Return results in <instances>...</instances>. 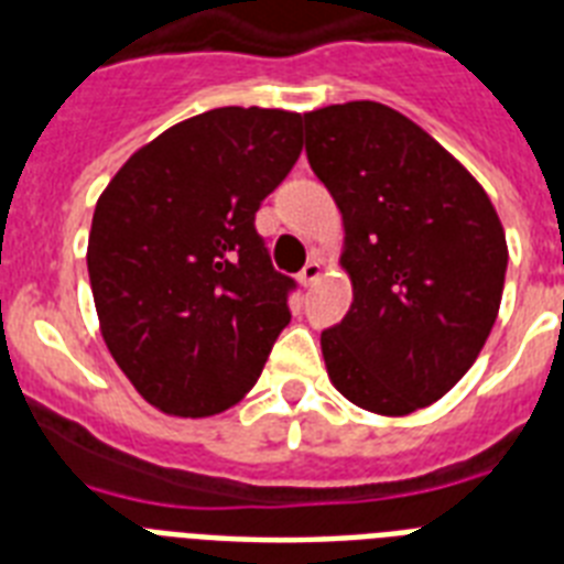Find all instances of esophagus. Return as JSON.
Here are the masks:
<instances>
[{"label":"esophagus","instance_id":"34e87169","mask_svg":"<svg viewBox=\"0 0 564 564\" xmlns=\"http://www.w3.org/2000/svg\"><path fill=\"white\" fill-rule=\"evenodd\" d=\"M318 278H322V260H318V257H310L307 263H304V269L299 272V281L304 283V286H313Z\"/></svg>","mask_w":564,"mask_h":564}]
</instances>
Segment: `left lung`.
Instances as JSON below:
<instances>
[{"label":"left lung","mask_w":564,"mask_h":564,"mask_svg":"<svg viewBox=\"0 0 564 564\" xmlns=\"http://www.w3.org/2000/svg\"><path fill=\"white\" fill-rule=\"evenodd\" d=\"M307 161L345 221L354 304L322 330L334 386L380 415L438 401L498 318L507 237L489 195L412 119L377 101L304 113Z\"/></svg>","instance_id":"obj_1"}]
</instances>
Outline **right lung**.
Masks as SVG:
<instances>
[{"label": "right lung", "instance_id": "add662e5", "mask_svg": "<svg viewBox=\"0 0 564 564\" xmlns=\"http://www.w3.org/2000/svg\"><path fill=\"white\" fill-rule=\"evenodd\" d=\"M301 154V113L216 108L131 154L93 213L87 272L108 351L158 410L202 419L257 383L295 281L254 216Z\"/></svg>", "mask_w": 564, "mask_h": 564}]
</instances>
